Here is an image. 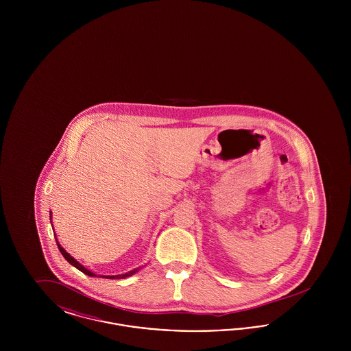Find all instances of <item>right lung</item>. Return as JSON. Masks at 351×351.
Listing matches in <instances>:
<instances>
[{"label":"right lung","instance_id":"add662e5","mask_svg":"<svg viewBox=\"0 0 351 351\" xmlns=\"http://www.w3.org/2000/svg\"><path fill=\"white\" fill-rule=\"evenodd\" d=\"M58 247H59V250L62 252V255L66 258V261H67L69 265H72L73 267L77 268V269H80L82 272H84L85 275H88V276H96L92 271H89V269H86V268L82 266L76 259H73L69 254H68L67 251L64 250L59 243H58ZM138 271V268H135V269H132V271H129V272H126V274H123V275H116V276H102V278H106V279H123V278H128V276H132L133 274H135Z\"/></svg>","mask_w":351,"mask_h":351}]
</instances>
